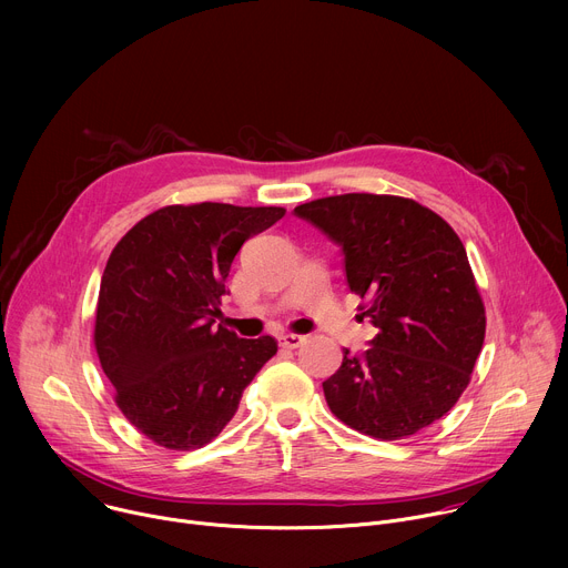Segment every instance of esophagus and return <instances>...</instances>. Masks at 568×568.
<instances>
[{
  "label": "esophagus",
  "mask_w": 568,
  "mask_h": 568,
  "mask_svg": "<svg viewBox=\"0 0 568 568\" xmlns=\"http://www.w3.org/2000/svg\"><path fill=\"white\" fill-rule=\"evenodd\" d=\"M278 342H281L283 348H298L305 342V337L303 335H294V333H285V335L278 337Z\"/></svg>",
  "instance_id": "34e87169"
}]
</instances>
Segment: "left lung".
Masks as SVG:
<instances>
[{
	"instance_id": "8db88e82",
	"label": "left lung",
	"mask_w": 568,
	"mask_h": 568,
	"mask_svg": "<svg viewBox=\"0 0 568 568\" xmlns=\"http://www.w3.org/2000/svg\"><path fill=\"white\" fill-rule=\"evenodd\" d=\"M294 213L339 242L351 292L377 328L364 355L344 351L323 382L331 412L377 440L409 438L443 418L485 339V305L456 231L399 195H333Z\"/></svg>"
}]
</instances>
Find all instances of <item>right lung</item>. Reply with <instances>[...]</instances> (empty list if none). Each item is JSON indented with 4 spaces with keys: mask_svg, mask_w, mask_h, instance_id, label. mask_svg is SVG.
<instances>
[{
    "mask_svg": "<svg viewBox=\"0 0 568 568\" xmlns=\"http://www.w3.org/2000/svg\"><path fill=\"white\" fill-rule=\"evenodd\" d=\"M283 215V206L173 204L139 220L112 250L94 348L116 407L154 445H209L276 355L274 337L240 339L213 323L242 242Z\"/></svg>",
    "mask_w": 568,
    "mask_h": 568,
    "instance_id": "right-lung-1",
    "label": "right lung"
}]
</instances>
